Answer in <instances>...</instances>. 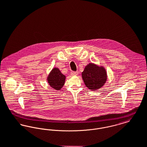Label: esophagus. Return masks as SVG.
<instances>
[{"instance_id": "34e87169", "label": "esophagus", "mask_w": 147, "mask_h": 147, "mask_svg": "<svg viewBox=\"0 0 147 147\" xmlns=\"http://www.w3.org/2000/svg\"><path fill=\"white\" fill-rule=\"evenodd\" d=\"M78 74V71H71V75L72 76H77Z\"/></svg>"}]
</instances>
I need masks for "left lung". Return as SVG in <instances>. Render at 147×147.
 <instances>
[{
  "label": "left lung",
  "instance_id": "left-lung-1",
  "mask_svg": "<svg viewBox=\"0 0 147 147\" xmlns=\"http://www.w3.org/2000/svg\"><path fill=\"white\" fill-rule=\"evenodd\" d=\"M82 76L86 86L91 90L100 88L107 81V73L104 68L94 64H89L85 67Z\"/></svg>",
  "mask_w": 147,
  "mask_h": 147
}]
</instances>
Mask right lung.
I'll use <instances>...</instances> for the list:
<instances>
[{"mask_svg": "<svg viewBox=\"0 0 147 147\" xmlns=\"http://www.w3.org/2000/svg\"><path fill=\"white\" fill-rule=\"evenodd\" d=\"M47 80L51 87L59 90L64 84L65 76L61 73L59 69L54 68L50 73Z\"/></svg>", "mask_w": 147, "mask_h": 147, "instance_id": "obj_1", "label": "right lung"}]
</instances>
